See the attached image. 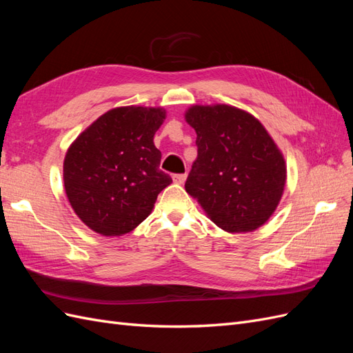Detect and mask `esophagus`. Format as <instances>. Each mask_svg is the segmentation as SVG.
<instances>
[{"label":"esophagus","instance_id":"obj_1","mask_svg":"<svg viewBox=\"0 0 353 353\" xmlns=\"http://www.w3.org/2000/svg\"><path fill=\"white\" fill-rule=\"evenodd\" d=\"M172 179H174V183H176V184H184V181L187 179V174H175L172 176Z\"/></svg>","mask_w":353,"mask_h":353}]
</instances>
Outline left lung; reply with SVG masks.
Returning <instances> with one entry per match:
<instances>
[{
	"instance_id": "1",
	"label": "left lung",
	"mask_w": 353,
	"mask_h": 353,
	"mask_svg": "<svg viewBox=\"0 0 353 353\" xmlns=\"http://www.w3.org/2000/svg\"><path fill=\"white\" fill-rule=\"evenodd\" d=\"M185 121L197 134L187 193L223 231L263 225L279 206L287 176L284 157L263 125L228 104L193 105Z\"/></svg>"
}]
</instances>
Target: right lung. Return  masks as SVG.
Here are the masks:
<instances>
[{
	"mask_svg": "<svg viewBox=\"0 0 353 353\" xmlns=\"http://www.w3.org/2000/svg\"><path fill=\"white\" fill-rule=\"evenodd\" d=\"M166 112L126 105L100 116L72 143L63 163L70 206L92 231L122 236L150 215L172 178L159 169L153 138Z\"/></svg>",
	"mask_w": 353,
	"mask_h": 353,
	"instance_id": "obj_1",
	"label": "right lung"
}]
</instances>
